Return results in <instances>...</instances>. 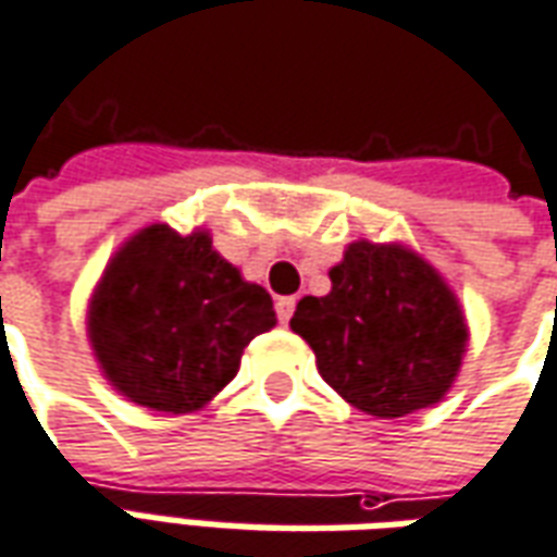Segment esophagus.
Listing matches in <instances>:
<instances>
[{"mask_svg": "<svg viewBox=\"0 0 557 557\" xmlns=\"http://www.w3.org/2000/svg\"><path fill=\"white\" fill-rule=\"evenodd\" d=\"M292 313H295V298L292 295H286V298H277V319L286 325L292 319Z\"/></svg>", "mask_w": 557, "mask_h": 557, "instance_id": "esophagus-1", "label": "esophagus"}]
</instances>
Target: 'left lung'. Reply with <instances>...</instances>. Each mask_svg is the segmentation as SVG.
<instances>
[{
    "label": "left lung",
    "instance_id": "obj_1",
    "mask_svg": "<svg viewBox=\"0 0 557 557\" xmlns=\"http://www.w3.org/2000/svg\"><path fill=\"white\" fill-rule=\"evenodd\" d=\"M329 295H305L292 332L322 380L356 410L398 419L441 404L468 352L458 295L407 244L352 240L329 271Z\"/></svg>",
    "mask_w": 557,
    "mask_h": 557
}]
</instances>
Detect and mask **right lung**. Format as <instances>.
<instances>
[{
	"label": "right lung",
	"instance_id": "right-lung-1",
	"mask_svg": "<svg viewBox=\"0 0 557 557\" xmlns=\"http://www.w3.org/2000/svg\"><path fill=\"white\" fill-rule=\"evenodd\" d=\"M274 301L213 250L211 232L153 223L104 265L89 295L87 337L104 380L157 413H196L223 392Z\"/></svg>",
	"mask_w": 557,
	"mask_h": 557
}]
</instances>
